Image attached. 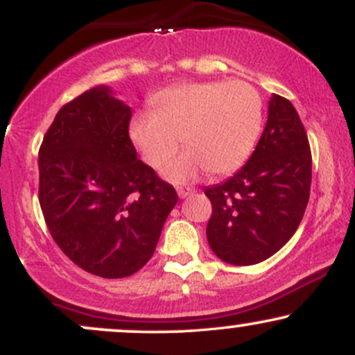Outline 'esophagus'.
I'll return each instance as SVG.
<instances>
[{"mask_svg": "<svg viewBox=\"0 0 355 355\" xmlns=\"http://www.w3.org/2000/svg\"><path fill=\"white\" fill-rule=\"evenodd\" d=\"M177 193H178V197H180V198H187V197H190V195H193L195 190H191V189H177Z\"/></svg>", "mask_w": 355, "mask_h": 355, "instance_id": "34e87169", "label": "esophagus"}]
</instances>
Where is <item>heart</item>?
<instances>
[{
    "label": "heart",
    "instance_id": "1",
    "mask_svg": "<svg viewBox=\"0 0 355 355\" xmlns=\"http://www.w3.org/2000/svg\"><path fill=\"white\" fill-rule=\"evenodd\" d=\"M153 113H137L128 137L144 160L164 168L173 183L195 180L203 170L225 175L237 170L254 148L262 126V100L245 81L185 83L164 89L152 101Z\"/></svg>",
    "mask_w": 355,
    "mask_h": 355
}]
</instances>
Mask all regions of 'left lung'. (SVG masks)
<instances>
[{
  "label": "left lung",
  "mask_w": 355,
  "mask_h": 355,
  "mask_svg": "<svg viewBox=\"0 0 355 355\" xmlns=\"http://www.w3.org/2000/svg\"><path fill=\"white\" fill-rule=\"evenodd\" d=\"M312 157L294 105L272 95L262 137L247 164L229 180L207 187L211 217L207 239L232 266H254L295 234L311 195Z\"/></svg>",
  "instance_id": "1"
}]
</instances>
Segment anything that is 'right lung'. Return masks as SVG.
<instances>
[{
    "label": "right lung",
    "mask_w": 355,
    "mask_h": 355,
    "mask_svg": "<svg viewBox=\"0 0 355 355\" xmlns=\"http://www.w3.org/2000/svg\"><path fill=\"white\" fill-rule=\"evenodd\" d=\"M132 110L100 85L56 113L40 148V205L58 247L83 270L121 279L152 259L178 195L137 158Z\"/></svg>",
    "instance_id": "right-lung-1"
}]
</instances>
